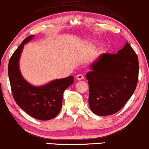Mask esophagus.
Returning a JSON list of instances; mask_svg holds the SVG:
<instances>
[{
	"label": "esophagus",
	"instance_id": "esophagus-1",
	"mask_svg": "<svg viewBox=\"0 0 149 149\" xmlns=\"http://www.w3.org/2000/svg\"><path fill=\"white\" fill-rule=\"evenodd\" d=\"M76 79H77V80H83L84 79V76L82 74H79L76 76Z\"/></svg>",
	"mask_w": 149,
	"mask_h": 149
}]
</instances>
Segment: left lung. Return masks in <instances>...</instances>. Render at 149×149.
Listing matches in <instances>:
<instances>
[{
    "mask_svg": "<svg viewBox=\"0 0 149 149\" xmlns=\"http://www.w3.org/2000/svg\"><path fill=\"white\" fill-rule=\"evenodd\" d=\"M86 75L88 105L94 114L106 116L120 110L134 93L139 81L138 56L128 42L117 54L104 53Z\"/></svg>",
    "mask_w": 149,
    "mask_h": 149,
    "instance_id": "8db88e82",
    "label": "left lung"
}]
</instances>
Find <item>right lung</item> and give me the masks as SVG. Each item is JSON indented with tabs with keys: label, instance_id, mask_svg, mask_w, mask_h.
I'll return each mask as SVG.
<instances>
[{
	"label": "right lung",
	"instance_id": "1",
	"mask_svg": "<svg viewBox=\"0 0 149 149\" xmlns=\"http://www.w3.org/2000/svg\"><path fill=\"white\" fill-rule=\"evenodd\" d=\"M29 36L10 57L8 77L13 99L29 115L40 120H49L59 114L64 91L74 82L73 76L56 79L41 86H34L23 78L19 67L24 45L33 39Z\"/></svg>",
	"mask_w": 149,
	"mask_h": 149
}]
</instances>
